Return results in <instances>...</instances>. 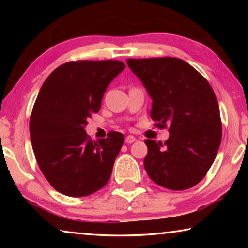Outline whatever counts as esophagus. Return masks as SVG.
Listing matches in <instances>:
<instances>
[{
  "mask_svg": "<svg viewBox=\"0 0 248 248\" xmlns=\"http://www.w3.org/2000/svg\"><path fill=\"white\" fill-rule=\"evenodd\" d=\"M137 139L136 138H134L133 136H128V137H125V143H128V144H131V143H133L134 141H136Z\"/></svg>",
  "mask_w": 248,
  "mask_h": 248,
  "instance_id": "obj_1",
  "label": "esophagus"
}]
</instances>
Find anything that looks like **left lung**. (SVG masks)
Segmentation results:
<instances>
[{"instance_id":"1","label":"left lung","mask_w":248,"mask_h":248,"mask_svg":"<svg viewBox=\"0 0 248 248\" xmlns=\"http://www.w3.org/2000/svg\"><path fill=\"white\" fill-rule=\"evenodd\" d=\"M152 98L151 118L170 125V138L146 139L144 169L150 178L170 190L194 187L211 167L220 148V109L212 87L198 71L178 58L128 59Z\"/></svg>"}]
</instances>
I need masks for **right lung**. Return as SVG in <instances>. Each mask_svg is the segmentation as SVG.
<instances>
[{
  "mask_svg": "<svg viewBox=\"0 0 248 248\" xmlns=\"http://www.w3.org/2000/svg\"><path fill=\"white\" fill-rule=\"evenodd\" d=\"M124 68L117 60L72 61L54 70L41 86L31 116V141L40 170L61 194L89 196L110 178L124 134L111 131L94 142L85 125Z\"/></svg>",
  "mask_w": 248,
  "mask_h": 248,
  "instance_id": "add662e5",
  "label": "right lung"
}]
</instances>
